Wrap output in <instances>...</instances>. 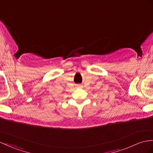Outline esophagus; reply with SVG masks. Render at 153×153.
<instances>
[{"label":"esophagus","mask_w":153,"mask_h":153,"mask_svg":"<svg viewBox=\"0 0 153 153\" xmlns=\"http://www.w3.org/2000/svg\"><path fill=\"white\" fill-rule=\"evenodd\" d=\"M76 86L77 88H82V85H80V84H77Z\"/></svg>","instance_id":"34e87169"}]
</instances>
